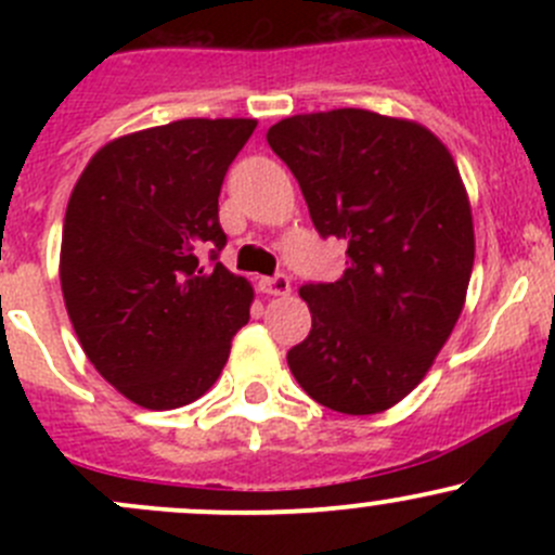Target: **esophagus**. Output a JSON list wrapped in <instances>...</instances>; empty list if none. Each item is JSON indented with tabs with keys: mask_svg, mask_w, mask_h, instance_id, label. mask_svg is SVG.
<instances>
[{
	"mask_svg": "<svg viewBox=\"0 0 555 555\" xmlns=\"http://www.w3.org/2000/svg\"><path fill=\"white\" fill-rule=\"evenodd\" d=\"M260 289L266 295H276V298H282V295H289L293 284H289V279L284 276V273H276V276H262Z\"/></svg>",
	"mask_w": 555,
	"mask_h": 555,
	"instance_id": "1",
	"label": "esophagus"
}]
</instances>
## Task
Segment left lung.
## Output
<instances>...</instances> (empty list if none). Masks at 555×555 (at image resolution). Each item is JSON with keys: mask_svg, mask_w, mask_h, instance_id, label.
<instances>
[{"mask_svg": "<svg viewBox=\"0 0 555 555\" xmlns=\"http://www.w3.org/2000/svg\"><path fill=\"white\" fill-rule=\"evenodd\" d=\"M268 144L319 236L349 244L338 282L300 287L311 333L289 371L330 411L382 413L422 384L464 309L475 233L456 164L429 128L367 109L284 117Z\"/></svg>", "mask_w": 555, "mask_h": 555, "instance_id": "1", "label": "left lung"}]
</instances>
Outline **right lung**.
Returning a JSON list of instances; mask_svg holds the SVG:
<instances>
[{
  "instance_id": "obj_1",
  "label": "right lung",
  "mask_w": 555,
  "mask_h": 555,
  "mask_svg": "<svg viewBox=\"0 0 555 555\" xmlns=\"http://www.w3.org/2000/svg\"><path fill=\"white\" fill-rule=\"evenodd\" d=\"M255 126L188 117L112 139L69 195L66 313L104 382L150 411L206 395L249 322V282L217 260L228 242L217 198Z\"/></svg>"
}]
</instances>
